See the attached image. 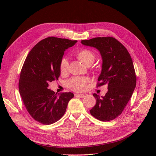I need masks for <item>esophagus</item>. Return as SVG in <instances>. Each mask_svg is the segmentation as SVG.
<instances>
[{"label":"esophagus","mask_w":156,"mask_h":156,"mask_svg":"<svg viewBox=\"0 0 156 156\" xmlns=\"http://www.w3.org/2000/svg\"><path fill=\"white\" fill-rule=\"evenodd\" d=\"M87 95V94H75L76 97H78L80 98H84Z\"/></svg>","instance_id":"1"}]
</instances>
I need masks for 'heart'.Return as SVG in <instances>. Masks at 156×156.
<instances>
[{"mask_svg": "<svg viewBox=\"0 0 156 156\" xmlns=\"http://www.w3.org/2000/svg\"><path fill=\"white\" fill-rule=\"evenodd\" d=\"M77 55L80 60L86 65L92 64L95 59V54L89 49H83L78 52ZM68 60L66 57H63L61 59L59 64L60 72L62 75H66L68 72ZM88 81V78L87 77L75 76L68 81L67 86L73 91L82 92L85 90Z\"/></svg>", "mask_w": 156, "mask_h": 156, "instance_id": "heart-1", "label": "heart"}]
</instances>
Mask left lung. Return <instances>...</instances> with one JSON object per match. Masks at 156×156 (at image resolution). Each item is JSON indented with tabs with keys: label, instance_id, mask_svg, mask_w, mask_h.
Masks as SVG:
<instances>
[{
	"label": "left lung",
	"instance_id": "left-lung-1",
	"mask_svg": "<svg viewBox=\"0 0 156 156\" xmlns=\"http://www.w3.org/2000/svg\"><path fill=\"white\" fill-rule=\"evenodd\" d=\"M81 42L100 51L102 68L97 87L107 85L108 88L102 98L93 94L96 104L90 112L100 121L112 120L123 111L136 87V76L132 57L126 47L111 37H96Z\"/></svg>",
	"mask_w": 156,
	"mask_h": 156
}]
</instances>
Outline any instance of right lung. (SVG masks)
Wrapping results in <instances>:
<instances>
[{"label":"right lung","mask_w":156,"mask_h":156,"mask_svg":"<svg viewBox=\"0 0 156 156\" xmlns=\"http://www.w3.org/2000/svg\"><path fill=\"white\" fill-rule=\"evenodd\" d=\"M76 42L54 37L46 38L35 45L24 61L19 91L30 115L40 123L51 125L60 119L74 97L71 92L58 95L47 88L49 82L58 80L59 64L66 49Z\"/></svg>","instance_id":"right-lung-1"}]
</instances>
